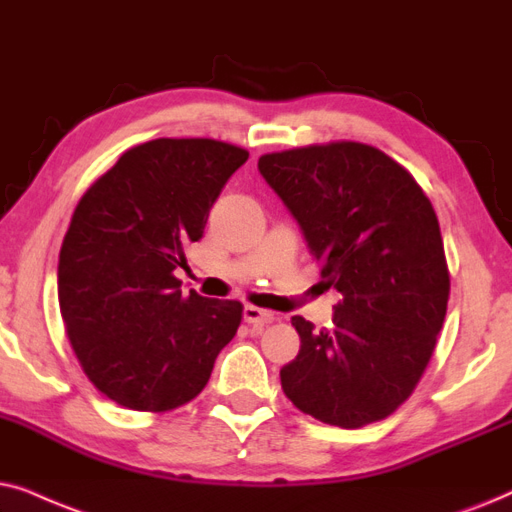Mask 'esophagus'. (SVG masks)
Wrapping results in <instances>:
<instances>
[{
  "label": "esophagus",
  "mask_w": 512,
  "mask_h": 512,
  "mask_svg": "<svg viewBox=\"0 0 512 512\" xmlns=\"http://www.w3.org/2000/svg\"><path fill=\"white\" fill-rule=\"evenodd\" d=\"M243 320L245 323H250V325H269V323H274V313L271 311H264V309H257V306H245L243 309Z\"/></svg>",
  "instance_id": "1"
}]
</instances>
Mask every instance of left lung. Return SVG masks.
Instances as JSON below:
<instances>
[{"mask_svg":"<svg viewBox=\"0 0 512 512\" xmlns=\"http://www.w3.org/2000/svg\"><path fill=\"white\" fill-rule=\"evenodd\" d=\"M257 168L339 292L330 330L292 316L302 346L281 370L285 395L330 426L386 419L419 384L447 313L431 201L398 161L363 142L264 154Z\"/></svg>","mask_w":512,"mask_h":512,"instance_id":"1","label":"left lung"}]
</instances>
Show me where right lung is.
Returning a JSON list of instances; mask_svg holds the SVG:
<instances>
[{"label": "right lung", "instance_id": "right-lung-1", "mask_svg": "<svg viewBox=\"0 0 512 512\" xmlns=\"http://www.w3.org/2000/svg\"><path fill=\"white\" fill-rule=\"evenodd\" d=\"M245 161V149L220 140H149L81 196L60 248L58 302L86 377L117 405L189 403L234 339L241 302L182 295L175 271Z\"/></svg>", "mask_w": 512, "mask_h": 512}]
</instances>
